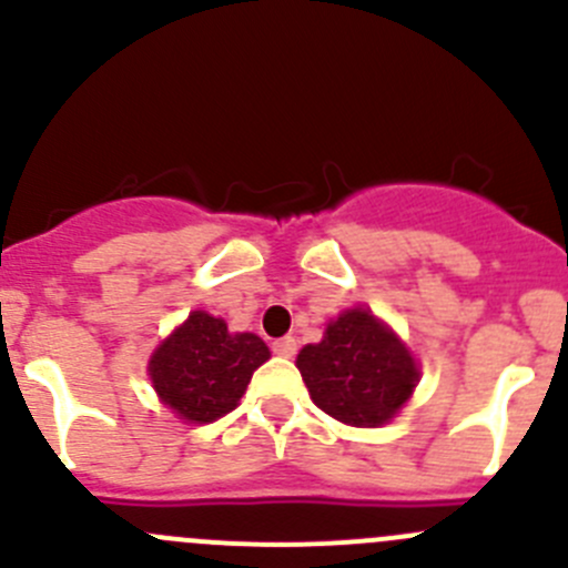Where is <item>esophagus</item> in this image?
Wrapping results in <instances>:
<instances>
[{"instance_id": "1", "label": "esophagus", "mask_w": 568, "mask_h": 568, "mask_svg": "<svg viewBox=\"0 0 568 568\" xmlns=\"http://www.w3.org/2000/svg\"><path fill=\"white\" fill-rule=\"evenodd\" d=\"M273 351L278 356H295V351H298V343H295V337H281V339H275L273 343Z\"/></svg>"}]
</instances>
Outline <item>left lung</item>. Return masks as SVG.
I'll use <instances>...</instances> for the list:
<instances>
[{
    "mask_svg": "<svg viewBox=\"0 0 568 568\" xmlns=\"http://www.w3.org/2000/svg\"><path fill=\"white\" fill-rule=\"evenodd\" d=\"M295 365L312 402L351 426L390 420L418 382L409 351L368 310L343 312L321 343L301 351Z\"/></svg>",
    "mask_w": 568,
    "mask_h": 568,
    "instance_id": "left-lung-1",
    "label": "left lung"
}]
</instances>
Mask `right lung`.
Returning <instances> with one entry per match:
<instances>
[{
	"label": "right lung",
	"mask_w": 568,
	"mask_h": 568,
	"mask_svg": "<svg viewBox=\"0 0 568 568\" xmlns=\"http://www.w3.org/2000/svg\"><path fill=\"white\" fill-rule=\"evenodd\" d=\"M270 359L256 334H231L225 321L192 312L150 359V379L170 409L192 424H212L240 404L253 371Z\"/></svg>",
	"instance_id": "1"
}]
</instances>
